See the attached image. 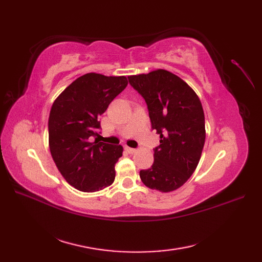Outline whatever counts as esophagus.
<instances>
[{"mask_svg":"<svg viewBox=\"0 0 262 262\" xmlns=\"http://www.w3.org/2000/svg\"><path fill=\"white\" fill-rule=\"evenodd\" d=\"M124 148H125V150H126V152H128L129 154H134V153H137V152H138V149H136V148H132V147H129V146H125Z\"/></svg>","mask_w":262,"mask_h":262,"instance_id":"1","label":"esophagus"}]
</instances>
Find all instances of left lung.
I'll return each mask as SVG.
<instances>
[{
  "mask_svg": "<svg viewBox=\"0 0 262 262\" xmlns=\"http://www.w3.org/2000/svg\"><path fill=\"white\" fill-rule=\"evenodd\" d=\"M129 82L146 101L152 128L160 134L152 167L140 177L149 189L170 192L192 175L205 141L204 113L195 92L163 69L130 75Z\"/></svg>",
  "mask_w": 262,
  "mask_h": 262,
  "instance_id": "obj_1",
  "label": "left lung"
}]
</instances>
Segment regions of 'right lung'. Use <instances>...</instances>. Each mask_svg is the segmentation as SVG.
I'll list each match as a JSON object with an SVG mask.
<instances>
[{
    "label": "right lung",
    "instance_id": "1",
    "mask_svg": "<svg viewBox=\"0 0 262 262\" xmlns=\"http://www.w3.org/2000/svg\"><path fill=\"white\" fill-rule=\"evenodd\" d=\"M128 85L125 76L87 73L71 83L54 100L49 116V148L69 184L95 192L114 182L121 145L100 142L99 118Z\"/></svg>",
    "mask_w": 262,
    "mask_h": 262
}]
</instances>
